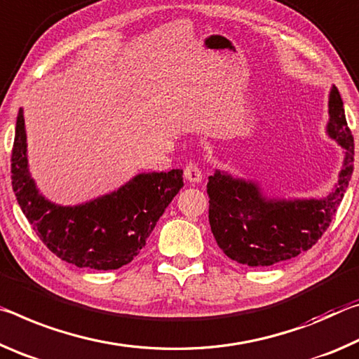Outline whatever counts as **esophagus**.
<instances>
[{
    "mask_svg": "<svg viewBox=\"0 0 359 359\" xmlns=\"http://www.w3.org/2000/svg\"><path fill=\"white\" fill-rule=\"evenodd\" d=\"M184 178L189 181V183H192V184L201 183V181H202V170L198 168V165H197L196 162L187 163L186 168H184Z\"/></svg>",
    "mask_w": 359,
    "mask_h": 359,
    "instance_id": "34e87169",
    "label": "esophagus"
}]
</instances>
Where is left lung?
Segmentation results:
<instances>
[{
    "label": "left lung",
    "mask_w": 359,
    "mask_h": 359,
    "mask_svg": "<svg viewBox=\"0 0 359 359\" xmlns=\"http://www.w3.org/2000/svg\"><path fill=\"white\" fill-rule=\"evenodd\" d=\"M326 135L342 148V165L321 197L269 196L259 181L215 168L208 176V219L216 243L231 259L250 267L287 261L318 242L342 202L353 173L355 144L336 86L327 98Z\"/></svg>",
    "instance_id": "left-lung-1"
}]
</instances>
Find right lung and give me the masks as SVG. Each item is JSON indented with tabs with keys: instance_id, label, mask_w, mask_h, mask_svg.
<instances>
[{
	"instance_id": "obj_1",
	"label": "right lung",
	"mask_w": 359,
	"mask_h": 359,
	"mask_svg": "<svg viewBox=\"0 0 359 359\" xmlns=\"http://www.w3.org/2000/svg\"><path fill=\"white\" fill-rule=\"evenodd\" d=\"M23 109L13 148V189L44 245L76 267L113 270L146 245L156 222L183 187V170L138 173L117 189L78 205H60L39 191L30 173Z\"/></svg>"
}]
</instances>
